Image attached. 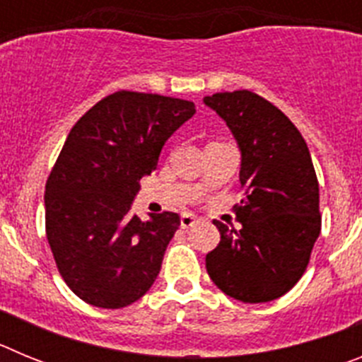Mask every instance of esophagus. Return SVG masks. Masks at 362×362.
I'll return each instance as SVG.
<instances>
[{
    "label": "esophagus",
    "mask_w": 362,
    "mask_h": 362,
    "mask_svg": "<svg viewBox=\"0 0 362 362\" xmlns=\"http://www.w3.org/2000/svg\"><path fill=\"white\" fill-rule=\"evenodd\" d=\"M196 223L197 219L194 214H183V216H181V228H190V226H194Z\"/></svg>",
    "instance_id": "1"
}]
</instances>
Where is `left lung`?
<instances>
[{"label":"left lung","instance_id":"left-lung-1","mask_svg":"<svg viewBox=\"0 0 362 362\" xmlns=\"http://www.w3.org/2000/svg\"><path fill=\"white\" fill-rule=\"evenodd\" d=\"M204 103L238 139L245 192L233 206L241 230L214 221L221 241L206 254V272L226 296L268 303L303 277L321 232L315 168L296 124L255 92H217Z\"/></svg>","mask_w":362,"mask_h":362}]
</instances>
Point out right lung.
I'll return each instance as SVG.
<instances>
[{
    "label": "right lung",
    "instance_id": "1",
    "mask_svg": "<svg viewBox=\"0 0 362 362\" xmlns=\"http://www.w3.org/2000/svg\"><path fill=\"white\" fill-rule=\"evenodd\" d=\"M196 114L192 101L119 90L72 127L45 187V230L63 281L79 299L116 310L145 296L181 221L130 214L163 145Z\"/></svg>",
    "mask_w": 362,
    "mask_h": 362
}]
</instances>
